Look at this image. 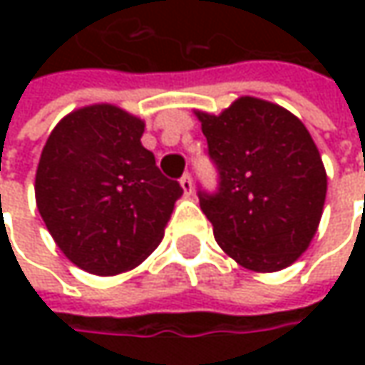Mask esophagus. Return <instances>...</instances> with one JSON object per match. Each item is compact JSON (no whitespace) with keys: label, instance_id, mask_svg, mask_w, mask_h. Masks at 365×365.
Listing matches in <instances>:
<instances>
[{"label":"esophagus","instance_id":"1","mask_svg":"<svg viewBox=\"0 0 365 365\" xmlns=\"http://www.w3.org/2000/svg\"><path fill=\"white\" fill-rule=\"evenodd\" d=\"M180 187L185 190V195H192V190H195V185H192V176L189 173H185L182 178H180Z\"/></svg>","mask_w":365,"mask_h":365}]
</instances>
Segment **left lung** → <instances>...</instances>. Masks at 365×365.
<instances>
[{
    "label": "left lung",
    "instance_id": "left-lung-1",
    "mask_svg": "<svg viewBox=\"0 0 365 365\" xmlns=\"http://www.w3.org/2000/svg\"><path fill=\"white\" fill-rule=\"evenodd\" d=\"M197 118L219 175L217 190H199V203L221 250L254 272L290 266L311 244L327 195L309 130L284 107L256 97Z\"/></svg>",
    "mask_w": 365,
    "mask_h": 365
}]
</instances>
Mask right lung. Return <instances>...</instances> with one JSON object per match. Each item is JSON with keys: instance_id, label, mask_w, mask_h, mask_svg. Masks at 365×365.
<instances>
[{"instance_id": "right-lung-1", "label": "right lung", "mask_w": 365, "mask_h": 365, "mask_svg": "<svg viewBox=\"0 0 365 365\" xmlns=\"http://www.w3.org/2000/svg\"><path fill=\"white\" fill-rule=\"evenodd\" d=\"M144 121L89 106L58 121L36 170V205L50 235L78 268L132 270L160 244L182 189L142 146Z\"/></svg>"}]
</instances>
